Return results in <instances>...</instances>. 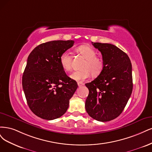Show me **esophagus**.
<instances>
[{
	"label": "esophagus",
	"instance_id": "esophagus-1",
	"mask_svg": "<svg viewBox=\"0 0 152 152\" xmlns=\"http://www.w3.org/2000/svg\"><path fill=\"white\" fill-rule=\"evenodd\" d=\"M77 85L78 86H81L82 85H83V83L82 82H77Z\"/></svg>",
	"mask_w": 152,
	"mask_h": 152
}]
</instances>
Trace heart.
I'll list each match as a JSON object with an SVG mask.
<instances>
[{
  "label": "heart",
  "mask_w": 152,
  "mask_h": 152,
  "mask_svg": "<svg viewBox=\"0 0 152 152\" xmlns=\"http://www.w3.org/2000/svg\"><path fill=\"white\" fill-rule=\"evenodd\" d=\"M76 51L85 58V61L81 66V70L75 71L70 76L73 80L84 81L90 76L94 77L100 75L104 66V61L99 56H96V51L94 48L83 45L76 48ZM59 63L64 71L69 72L72 69V57L68 52H63L59 58Z\"/></svg>",
  "instance_id": "obj_1"
}]
</instances>
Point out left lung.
Masks as SVG:
<instances>
[{"label":"left lung","mask_w":152,"mask_h":152,"mask_svg":"<svg viewBox=\"0 0 152 152\" xmlns=\"http://www.w3.org/2000/svg\"><path fill=\"white\" fill-rule=\"evenodd\" d=\"M102 55L104 69L96 78L86 83L89 90L85 102L93 119L107 122L123 111L133 91L132 65L128 56L110 43L92 42Z\"/></svg>","instance_id":"left-lung-1"}]
</instances>
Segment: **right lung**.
I'll use <instances>...</instances> for the list:
<instances>
[{
	"label": "right lung",
	"mask_w": 152,
	"mask_h": 152,
	"mask_svg": "<svg viewBox=\"0 0 152 152\" xmlns=\"http://www.w3.org/2000/svg\"><path fill=\"white\" fill-rule=\"evenodd\" d=\"M74 43L73 40L43 43L28 57L23 88L30 109L42 119L53 120L64 114L77 89V85L66 75L59 63L61 55Z\"/></svg>",
	"instance_id": "add662e5"
}]
</instances>
